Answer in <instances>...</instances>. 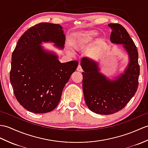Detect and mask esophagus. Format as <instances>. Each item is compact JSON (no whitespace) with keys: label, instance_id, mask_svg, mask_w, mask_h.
<instances>
[{"label":"esophagus","instance_id":"1","mask_svg":"<svg viewBox=\"0 0 148 148\" xmlns=\"http://www.w3.org/2000/svg\"><path fill=\"white\" fill-rule=\"evenodd\" d=\"M77 71H79V72L82 71V67H81L80 64L78 65V66H77Z\"/></svg>","mask_w":148,"mask_h":148}]
</instances>
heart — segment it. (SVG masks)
Listing matches in <instances>:
<instances>
[{"label":"heart","mask_w":148,"mask_h":148,"mask_svg":"<svg viewBox=\"0 0 148 148\" xmlns=\"http://www.w3.org/2000/svg\"><path fill=\"white\" fill-rule=\"evenodd\" d=\"M98 32L96 30L86 31V32H80L75 35L71 41V44L74 48L80 49L86 47L98 35Z\"/></svg>","instance_id":"b5f03b06"}]
</instances>
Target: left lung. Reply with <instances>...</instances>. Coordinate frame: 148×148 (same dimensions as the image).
<instances>
[{"label": "left lung", "instance_id": "1", "mask_svg": "<svg viewBox=\"0 0 148 148\" xmlns=\"http://www.w3.org/2000/svg\"><path fill=\"white\" fill-rule=\"evenodd\" d=\"M108 26L112 30L111 42L122 44L128 53L129 62L124 73L111 80L99 73L98 62L88 57L81 62L85 102L91 111L101 115L113 114L125 107L137 91L140 73L138 51L127 30L119 24Z\"/></svg>", "mask_w": 148, "mask_h": 148}]
</instances>
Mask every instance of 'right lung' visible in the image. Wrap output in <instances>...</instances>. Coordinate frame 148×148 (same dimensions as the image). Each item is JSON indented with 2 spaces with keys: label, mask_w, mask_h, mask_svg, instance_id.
<instances>
[{
  "label": "right lung",
  "mask_w": 148,
  "mask_h": 148,
  "mask_svg": "<svg viewBox=\"0 0 148 148\" xmlns=\"http://www.w3.org/2000/svg\"><path fill=\"white\" fill-rule=\"evenodd\" d=\"M63 27L42 23L31 27L20 37L12 54L10 81L19 104L31 112L52 111L78 62L61 63L57 55L45 50L42 42H52L62 49L66 36Z\"/></svg>",
  "instance_id": "obj_1"
}]
</instances>
